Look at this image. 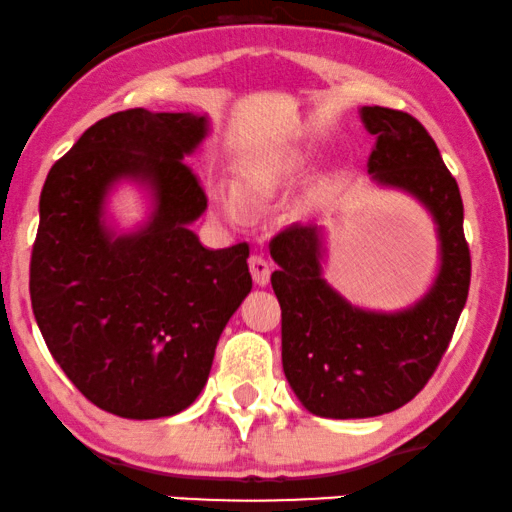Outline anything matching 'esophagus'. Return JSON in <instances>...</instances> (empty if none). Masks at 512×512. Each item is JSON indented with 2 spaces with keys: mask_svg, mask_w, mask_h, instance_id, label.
I'll return each mask as SVG.
<instances>
[{
  "mask_svg": "<svg viewBox=\"0 0 512 512\" xmlns=\"http://www.w3.org/2000/svg\"><path fill=\"white\" fill-rule=\"evenodd\" d=\"M250 271H252V278H255L257 286H267L269 283V262L264 260L262 255H250Z\"/></svg>",
  "mask_w": 512,
  "mask_h": 512,
  "instance_id": "esophagus-1",
  "label": "esophagus"
}]
</instances>
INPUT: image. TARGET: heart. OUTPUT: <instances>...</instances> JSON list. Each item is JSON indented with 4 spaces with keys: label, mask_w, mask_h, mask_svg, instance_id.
<instances>
[{
    "label": "heart",
    "mask_w": 512,
    "mask_h": 512,
    "mask_svg": "<svg viewBox=\"0 0 512 512\" xmlns=\"http://www.w3.org/2000/svg\"><path fill=\"white\" fill-rule=\"evenodd\" d=\"M312 165V153L307 148H278L252 160L238 172V189L224 184H212L208 189V203L219 219L229 224H241L248 217L245 200L260 203L276 196L278 191L295 184Z\"/></svg>",
    "instance_id": "b5f03b06"
}]
</instances>
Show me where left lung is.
I'll list each match as a JSON object with an SVG mask.
<instances>
[{
	"instance_id": "8db88e82",
	"label": "left lung",
	"mask_w": 512,
	"mask_h": 512,
	"mask_svg": "<svg viewBox=\"0 0 512 512\" xmlns=\"http://www.w3.org/2000/svg\"><path fill=\"white\" fill-rule=\"evenodd\" d=\"M361 120L375 134L373 181L411 193L435 219L439 274L413 307L368 312L323 281L319 224H290L274 236L283 371L304 409L321 418H373L409 404L437 371L470 288L461 191L435 139L392 108L364 106Z\"/></svg>"
}]
</instances>
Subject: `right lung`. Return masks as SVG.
I'll return each mask as SVG.
<instances>
[{"mask_svg": "<svg viewBox=\"0 0 512 512\" xmlns=\"http://www.w3.org/2000/svg\"><path fill=\"white\" fill-rule=\"evenodd\" d=\"M205 134V115L129 108L89 127L44 181L32 312L70 383L115 416L191 406L252 288L248 243L208 250L189 229L208 196L184 155ZM120 178L146 183L156 208L144 230L115 237L102 208Z\"/></svg>", "mask_w": 512, "mask_h": 512, "instance_id": "1", "label": "right lung"}]
</instances>
